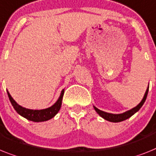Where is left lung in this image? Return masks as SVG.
I'll return each instance as SVG.
<instances>
[{
  "instance_id": "1",
  "label": "left lung",
  "mask_w": 156,
  "mask_h": 156,
  "mask_svg": "<svg viewBox=\"0 0 156 156\" xmlns=\"http://www.w3.org/2000/svg\"><path fill=\"white\" fill-rule=\"evenodd\" d=\"M148 89L149 87H147V90H146V93H145L144 98H143V100L141 101V102L137 106L132 108V109H130V110L127 111V112L120 113V114H112V113H108V112H104V111H101L100 110V109H98V108H96L95 106H94V108L98 114L100 115L101 117H103L105 120H108V121H110V122H115V123L120 122V121L125 120L128 118H129V117H131V116H133V114H135L137 111L140 110V108L142 107V105H144V103L145 102V101H146V98H147V93H148Z\"/></svg>"
}]
</instances>
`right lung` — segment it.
I'll use <instances>...</instances> for the list:
<instances>
[{
    "label": "right lung",
    "mask_w": 156,
    "mask_h": 156,
    "mask_svg": "<svg viewBox=\"0 0 156 156\" xmlns=\"http://www.w3.org/2000/svg\"><path fill=\"white\" fill-rule=\"evenodd\" d=\"M7 93L9 100L11 101L12 105L13 106V108H15V110L16 111L20 116H23L24 118L27 119V120L34 121V122H41V121H46V120H50V119H51L52 117H54V116L58 113L60 108H61V105H62V100L64 94V90H62L61 95H60L58 101H57L51 107L45 108V109H41V110L28 109V108H23V107L20 106V105H19L13 100V98H12L11 95L9 94V93L8 92V91Z\"/></svg>",
    "instance_id": "obj_1"
}]
</instances>
